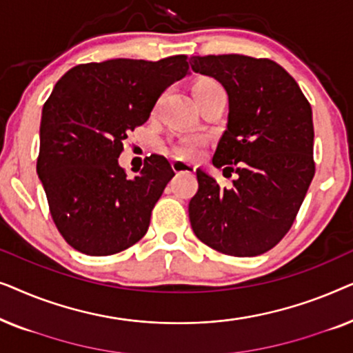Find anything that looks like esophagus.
<instances>
[{"mask_svg":"<svg viewBox=\"0 0 353 353\" xmlns=\"http://www.w3.org/2000/svg\"><path fill=\"white\" fill-rule=\"evenodd\" d=\"M172 167L176 173H194L196 172L194 163H190L185 161H173Z\"/></svg>","mask_w":353,"mask_h":353,"instance_id":"obj_1","label":"esophagus"}]
</instances>
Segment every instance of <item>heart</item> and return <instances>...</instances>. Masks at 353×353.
Returning a JSON list of instances; mask_svg holds the SVG:
<instances>
[{"label":"heart","mask_w":353,"mask_h":353,"mask_svg":"<svg viewBox=\"0 0 353 353\" xmlns=\"http://www.w3.org/2000/svg\"><path fill=\"white\" fill-rule=\"evenodd\" d=\"M214 88H221V86L212 79H202L199 81H196L194 88H192V93H196V91L199 90H214ZM201 146H202V139L199 137H185L178 143L173 144V152H175L178 157H185V159L194 157Z\"/></svg>","instance_id":"heart-1"}]
</instances>
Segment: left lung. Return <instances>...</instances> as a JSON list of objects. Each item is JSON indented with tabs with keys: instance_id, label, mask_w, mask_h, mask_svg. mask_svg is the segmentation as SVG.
Masks as SVG:
<instances>
[{
	"instance_id": "obj_1",
	"label": "left lung",
	"mask_w": 353,
	"mask_h": 353,
	"mask_svg": "<svg viewBox=\"0 0 353 353\" xmlns=\"http://www.w3.org/2000/svg\"><path fill=\"white\" fill-rule=\"evenodd\" d=\"M191 69L214 77L230 99L214 165L238 173L221 188L197 168L190 201L192 231L221 254L254 257L281 241L315 175L312 108L297 81L272 59L192 56Z\"/></svg>"
}]
</instances>
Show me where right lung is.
Here are the masks:
<instances>
[{
    "mask_svg": "<svg viewBox=\"0 0 353 353\" xmlns=\"http://www.w3.org/2000/svg\"><path fill=\"white\" fill-rule=\"evenodd\" d=\"M188 70L185 54L110 59L72 67L56 83L43 105L37 172L57 230L79 252L112 255L146 234L175 172L152 154L128 180L119 156L130 130Z\"/></svg>",
    "mask_w": 353,
    "mask_h": 353,
    "instance_id": "add662e5",
    "label": "right lung"
}]
</instances>
